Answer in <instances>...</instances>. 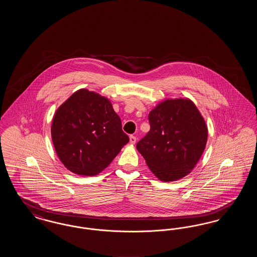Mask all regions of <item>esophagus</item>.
Here are the masks:
<instances>
[{
  "label": "esophagus",
  "instance_id": "1",
  "mask_svg": "<svg viewBox=\"0 0 257 257\" xmlns=\"http://www.w3.org/2000/svg\"><path fill=\"white\" fill-rule=\"evenodd\" d=\"M136 141H137L136 137L133 136V135H131V136H130V144H131V145H135V144H136Z\"/></svg>",
  "mask_w": 257,
  "mask_h": 257
}]
</instances>
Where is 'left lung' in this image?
Masks as SVG:
<instances>
[{
	"label": "left lung",
	"mask_w": 257,
	"mask_h": 257,
	"mask_svg": "<svg viewBox=\"0 0 257 257\" xmlns=\"http://www.w3.org/2000/svg\"><path fill=\"white\" fill-rule=\"evenodd\" d=\"M150 131L137 149L161 181L183 178L196 167L207 142L206 123L190 99H168L149 112Z\"/></svg>",
	"instance_id": "8db88e82"
}]
</instances>
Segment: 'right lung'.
Returning <instances> with one entry per match:
<instances>
[{
  "mask_svg": "<svg viewBox=\"0 0 257 257\" xmlns=\"http://www.w3.org/2000/svg\"><path fill=\"white\" fill-rule=\"evenodd\" d=\"M51 135L64 167L85 176L106 169L129 142L110 100L85 88L74 92L59 107Z\"/></svg>",
  "mask_w": 257,
  "mask_h": 257,
  "instance_id": "add662e5",
  "label": "right lung"
}]
</instances>
